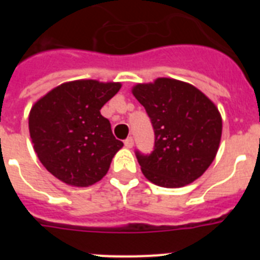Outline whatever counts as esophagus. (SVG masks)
Returning a JSON list of instances; mask_svg holds the SVG:
<instances>
[{"label": "esophagus", "instance_id": "1", "mask_svg": "<svg viewBox=\"0 0 260 260\" xmlns=\"http://www.w3.org/2000/svg\"><path fill=\"white\" fill-rule=\"evenodd\" d=\"M125 147L126 148H133V147H134V139H133L132 137L127 138L125 141Z\"/></svg>", "mask_w": 260, "mask_h": 260}]
</instances>
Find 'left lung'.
Here are the masks:
<instances>
[{
	"label": "left lung",
	"mask_w": 260,
	"mask_h": 260,
	"mask_svg": "<svg viewBox=\"0 0 260 260\" xmlns=\"http://www.w3.org/2000/svg\"><path fill=\"white\" fill-rule=\"evenodd\" d=\"M132 92L155 130L152 153L137 152L144 177L168 189L198 180L219 150L222 119L217 107L201 89L172 78L138 83Z\"/></svg>",
	"instance_id": "1"
}]
</instances>
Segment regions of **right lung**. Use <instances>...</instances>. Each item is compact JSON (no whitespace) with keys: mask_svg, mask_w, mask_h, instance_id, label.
<instances>
[{"mask_svg":"<svg viewBox=\"0 0 260 260\" xmlns=\"http://www.w3.org/2000/svg\"><path fill=\"white\" fill-rule=\"evenodd\" d=\"M121 86L118 82L71 80L32 105L28 127L34 150L45 169L66 185L87 187L99 182L122 148L100 113Z\"/></svg>","mask_w":260,"mask_h":260,"instance_id":"obj_1","label":"right lung"}]
</instances>
